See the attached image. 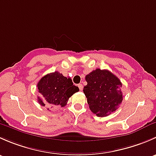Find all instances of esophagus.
<instances>
[{"label":"esophagus","mask_w":156,"mask_h":156,"mask_svg":"<svg viewBox=\"0 0 156 156\" xmlns=\"http://www.w3.org/2000/svg\"><path fill=\"white\" fill-rule=\"evenodd\" d=\"M78 86V87H79L80 90H83V84H79Z\"/></svg>","instance_id":"34e87169"}]
</instances>
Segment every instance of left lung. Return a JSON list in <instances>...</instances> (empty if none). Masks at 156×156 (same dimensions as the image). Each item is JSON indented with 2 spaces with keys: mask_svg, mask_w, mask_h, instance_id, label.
<instances>
[{
  "mask_svg": "<svg viewBox=\"0 0 156 156\" xmlns=\"http://www.w3.org/2000/svg\"><path fill=\"white\" fill-rule=\"evenodd\" d=\"M84 87L89 108L98 117L114 112L123 100L120 80L106 69H97L86 75Z\"/></svg>",
  "mask_w": 156,
  "mask_h": 156,
  "instance_id": "left-lung-1",
  "label": "left lung"
}]
</instances>
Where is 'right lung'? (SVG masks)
I'll return each mask as SVG.
<instances>
[{"instance_id":"obj_1","label":"right lung","mask_w":156,"mask_h":156,"mask_svg":"<svg viewBox=\"0 0 156 156\" xmlns=\"http://www.w3.org/2000/svg\"><path fill=\"white\" fill-rule=\"evenodd\" d=\"M37 87L42 97V98L37 97L39 104L51 107L57 106L64 107L69 97L79 90L77 86L73 85L70 78L64 77L59 72H52L42 77L37 83Z\"/></svg>"}]
</instances>
